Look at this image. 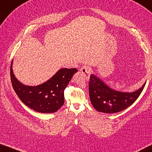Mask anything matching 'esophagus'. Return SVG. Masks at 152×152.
<instances>
[{
  "label": "esophagus",
  "instance_id": "obj_1",
  "mask_svg": "<svg viewBox=\"0 0 152 152\" xmlns=\"http://www.w3.org/2000/svg\"><path fill=\"white\" fill-rule=\"evenodd\" d=\"M80 72L84 74H85V76L86 77H88L90 76V74H91L92 70L88 66L84 65L80 68Z\"/></svg>",
  "mask_w": 152,
  "mask_h": 152
}]
</instances>
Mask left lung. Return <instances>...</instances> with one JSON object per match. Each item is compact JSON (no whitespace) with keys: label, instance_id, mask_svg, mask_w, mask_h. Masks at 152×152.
<instances>
[{"label":"left lung","instance_id":"left-lung-1","mask_svg":"<svg viewBox=\"0 0 152 152\" xmlns=\"http://www.w3.org/2000/svg\"><path fill=\"white\" fill-rule=\"evenodd\" d=\"M89 81V96L91 103L98 111L105 113H115L125 110L131 106L145 87L131 93L113 91L99 78L91 74Z\"/></svg>","mask_w":152,"mask_h":152}]
</instances>
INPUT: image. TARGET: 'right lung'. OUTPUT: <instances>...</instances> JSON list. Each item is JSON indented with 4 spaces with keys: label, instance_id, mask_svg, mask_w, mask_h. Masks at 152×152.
<instances>
[{
    "label": "right lung",
    "instance_id": "right-lung-1",
    "mask_svg": "<svg viewBox=\"0 0 152 152\" xmlns=\"http://www.w3.org/2000/svg\"><path fill=\"white\" fill-rule=\"evenodd\" d=\"M11 80L17 96L25 104L35 111L51 113L61 107L64 103V90L78 70L62 68L52 78L41 85L25 86L15 78L11 66Z\"/></svg>",
    "mask_w": 152,
    "mask_h": 152
}]
</instances>
